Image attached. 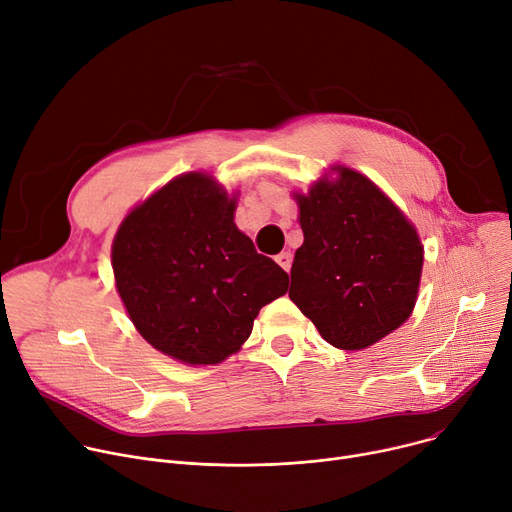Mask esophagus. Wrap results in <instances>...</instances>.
Returning a JSON list of instances; mask_svg holds the SVG:
<instances>
[{"mask_svg": "<svg viewBox=\"0 0 512 512\" xmlns=\"http://www.w3.org/2000/svg\"><path fill=\"white\" fill-rule=\"evenodd\" d=\"M275 260H277V264H279L283 270H287V273H289V268H291V254H289V252L277 254Z\"/></svg>", "mask_w": 512, "mask_h": 512, "instance_id": "34e87169", "label": "esophagus"}]
</instances>
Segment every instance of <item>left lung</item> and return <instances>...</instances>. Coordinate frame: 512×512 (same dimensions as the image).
<instances>
[{"label": "left lung", "instance_id": "1", "mask_svg": "<svg viewBox=\"0 0 512 512\" xmlns=\"http://www.w3.org/2000/svg\"><path fill=\"white\" fill-rule=\"evenodd\" d=\"M339 175L295 196L304 244L293 258L289 297L326 343L355 351L409 318L424 248L368 177L347 167Z\"/></svg>", "mask_w": 512, "mask_h": 512}]
</instances>
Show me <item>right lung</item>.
I'll return each mask as SVG.
<instances>
[{
    "instance_id": "1",
    "label": "right lung",
    "mask_w": 512,
    "mask_h": 512,
    "mask_svg": "<svg viewBox=\"0 0 512 512\" xmlns=\"http://www.w3.org/2000/svg\"><path fill=\"white\" fill-rule=\"evenodd\" d=\"M235 200L213 177H175L124 219L111 264L119 297L155 349L192 366L219 364L252 333L289 275L233 223Z\"/></svg>"
}]
</instances>
